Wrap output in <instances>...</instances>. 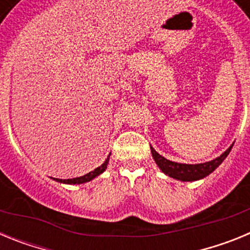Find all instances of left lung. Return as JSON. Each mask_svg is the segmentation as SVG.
Here are the masks:
<instances>
[{
  "label": "left lung",
  "instance_id": "1",
  "mask_svg": "<svg viewBox=\"0 0 250 250\" xmlns=\"http://www.w3.org/2000/svg\"><path fill=\"white\" fill-rule=\"evenodd\" d=\"M231 147H233V145L229 146L228 149L223 152L222 155L215 158L214 160L202 163V164H182V163H175V161L167 160L164 156H161L159 152L154 150L152 146H150V149H151L152 158L155 160L156 165L160 167V170L165 175L176 179V180H182V182H195V180H199V179L205 178V176L213 173L214 170L219 167L224 161V159L228 156Z\"/></svg>",
  "mask_w": 250,
  "mask_h": 250
}]
</instances>
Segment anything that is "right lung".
<instances>
[{"mask_svg":"<svg viewBox=\"0 0 250 250\" xmlns=\"http://www.w3.org/2000/svg\"><path fill=\"white\" fill-rule=\"evenodd\" d=\"M109 159H110V155L107 156V159H106L105 161H104L103 165H100V167H96V169L92 170V171H90V173H87L83 176H79V178H74V179H55L54 178V180H56V182L59 183H63V184H83V183L91 182L92 179H95L96 176H99L100 174H103L104 171H105L106 167H107V164H109Z\"/></svg>","mask_w":250,"mask_h":250,"instance_id":"right-lung-1","label":"right lung"}]
</instances>
